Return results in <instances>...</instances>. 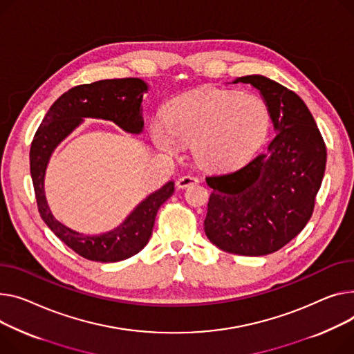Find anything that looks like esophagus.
Here are the masks:
<instances>
[{
	"mask_svg": "<svg viewBox=\"0 0 354 354\" xmlns=\"http://www.w3.org/2000/svg\"><path fill=\"white\" fill-rule=\"evenodd\" d=\"M196 183H199V178H196L194 175H185L176 180V186L179 187V189H185V187L191 186V185H196Z\"/></svg>",
	"mask_w": 354,
	"mask_h": 354,
	"instance_id": "34e87169",
	"label": "esophagus"
}]
</instances>
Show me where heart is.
Listing matches in <instances>:
<instances>
[{"label":"heart","instance_id":"obj_1","mask_svg":"<svg viewBox=\"0 0 354 354\" xmlns=\"http://www.w3.org/2000/svg\"><path fill=\"white\" fill-rule=\"evenodd\" d=\"M167 121L153 120L151 135L163 152L194 144L196 160L206 168H229L248 159L265 140L270 113L254 95L205 88L175 98Z\"/></svg>","mask_w":354,"mask_h":354}]
</instances>
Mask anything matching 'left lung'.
<instances>
[{
    "label": "left lung",
    "instance_id": "obj_1",
    "mask_svg": "<svg viewBox=\"0 0 354 354\" xmlns=\"http://www.w3.org/2000/svg\"><path fill=\"white\" fill-rule=\"evenodd\" d=\"M254 86L270 113L274 139L243 167L206 178L205 219L219 249L263 256L289 243L312 218L326 168V145L315 118L293 91L263 75L233 81Z\"/></svg>",
    "mask_w": 354,
    "mask_h": 354
}]
</instances>
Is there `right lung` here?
<instances>
[{
	"label": "right lung",
	"mask_w": 354,
	"mask_h": 354,
	"mask_svg": "<svg viewBox=\"0 0 354 354\" xmlns=\"http://www.w3.org/2000/svg\"><path fill=\"white\" fill-rule=\"evenodd\" d=\"M147 91V82L139 78L104 80L74 86L53 104L34 135L30 171L39 215L68 248L88 261L120 262L142 250L149 242L158 209L175 191L174 180L147 196L118 227L89 236L66 227L54 218L44 189L46 167L54 149L82 124L84 118L112 121L135 135L142 132V100Z\"/></svg>",
	"instance_id": "1"
}]
</instances>
